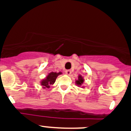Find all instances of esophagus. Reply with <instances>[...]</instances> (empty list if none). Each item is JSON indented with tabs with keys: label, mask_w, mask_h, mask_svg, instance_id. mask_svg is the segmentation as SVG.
Masks as SVG:
<instances>
[{
	"label": "esophagus",
	"mask_w": 131,
	"mask_h": 131,
	"mask_svg": "<svg viewBox=\"0 0 131 131\" xmlns=\"http://www.w3.org/2000/svg\"><path fill=\"white\" fill-rule=\"evenodd\" d=\"M66 73L67 74V75H70V74L71 73V70H69V69H68V70H66Z\"/></svg>",
	"instance_id": "esophagus-1"
}]
</instances>
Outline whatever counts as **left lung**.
<instances>
[{
    "label": "left lung",
    "mask_w": 131,
    "mask_h": 131,
    "mask_svg": "<svg viewBox=\"0 0 131 131\" xmlns=\"http://www.w3.org/2000/svg\"><path fill=\"white\" fill-rule=\"evenodd\" d=\"M83 82H84V79H83V77L81 75H79L78 77V79L76 80V84H77V86H81Z\"/></svg>",
    "instance_id": "1"
}]
</instances>
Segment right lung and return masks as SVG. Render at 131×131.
I'll return each instance as SVG.
<instances>
[{
	"label": "right lung",
	"instance_id": "obj_1",
	"mask_svg": "<svg viewBox=\"0 0 131 131\" xmlns=\"http://www.w3.org/2000/svg\"><path fill=\"white\" fill-rule=\"evenodd\" d=\"M60 74H62V72H51L48 74L47 77L45 79H42V81L40 82V84L43 87V89H49L50 86L51 84H53L56 81V79L57 78L58 76Z\"/></svg>",
	"mask_w": 131,
	"mask_h": 131
}]
</instances>
